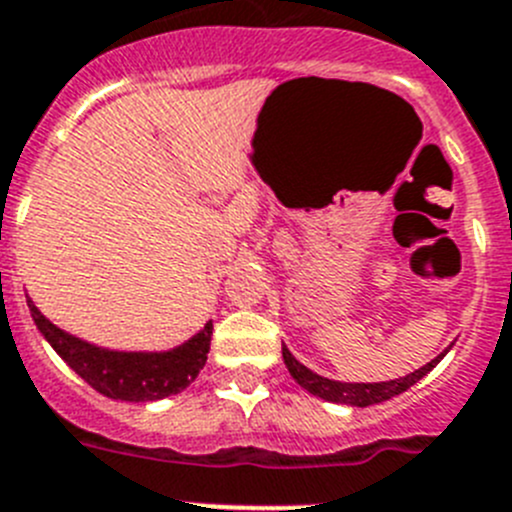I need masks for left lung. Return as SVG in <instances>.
Instances as JSON below:
<instances>
[{"mask_svg": "<svg viewBox=\"0 0 512 512\" xmlns=\"http://www.w3.org/2000/svg\"><path fill=\"white\" fill-rule=\"evenodd\" d=\"M444 353H439L437 358H432L427 366H422V369L414 371V374L401 376V379L396 381H381V384H343V381L323 379V376L305 369L300 361H295V356L285 346H283V361L285 366H288L290 376H293L303 389H308L313 396H321V399L326 401H336V404H351V407H371V404H381V401L391 399V396L404 394L409 386L417 384L422 376H427L429 371L442 361Z\"/></svg>", "mask_w": 512, "mask_h": 512, "instance_id": "8db88e82", "label": "left lung"}]
</instances>
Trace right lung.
<instances>
[{"label":"right lung","instance_id":"add662e5","mask_svg":"<svg viewBox=\"0 0 512 512\" xmlns=\"http://www.w3.org/2000/svg\"><path fill=\"white\" fill-rule=\"evenodd\" d=\"M30 313L42 336L60 353V358L83 381H88L98 394L121 401H154L179 394L184 386L197 379L207 364L209 341H212V321L186 341L184 346L166 353H121L90 346L70 333L52 326L45 315L35 308L30 298Z\"/></svg>","mask_w":512,"mask_h":512}]
</instances>
